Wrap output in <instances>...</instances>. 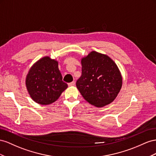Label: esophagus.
<instances>
[{"label": "esophagus", "mask_w": 156, "mask_h": 156, "mask_svg": "<svg viewBox=\"0 0 156 156\" xmlns=\"http://www.w3.org/2000/svg\"><path fill=\"white\" fill-rule=\"evenodd\" d=\"M68 85H69V86H73L75 85V82L73 81V82H72L69 83Z\"/></svg>", "instance_id": "obj_1"}]
</instances>
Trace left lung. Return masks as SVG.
Listing matches in <instances>:
<instances>
[{
  "label": "left lung",
  "instance_id": "8db88e82",
  "mask_svg": "<svg viewBox=\"0 0 156 156\" xmlns=\"http://www.w3.org/2000/svg\"><path fill=\"white\" fill-rule=\"evenodd\" d=\"M82 76L76 87L89 103L103 107L115 99L122 86V76L110 57L92 51L81 60Z\"/></svg>",
  "mask_w": 156,
  "mask_h": 156
}]
</instances>
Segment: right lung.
Segmentation results:
<instances>
[{"mask_svg":"<svg viewBox=\"0 0 156 156\" xmlns=\"http://www.w3.org/2000/svg\"><path fill=\"white\" fill-rule=\"evenodd\" d=\"M25 84L31 99L43 105L54 103L68 87L63 81L58 62L48 56L42 57L31 66Z\"/></svg>","mask_w":156,"mask_h":156,"instance_id":"1","label":"right lung"}]
</instances>
